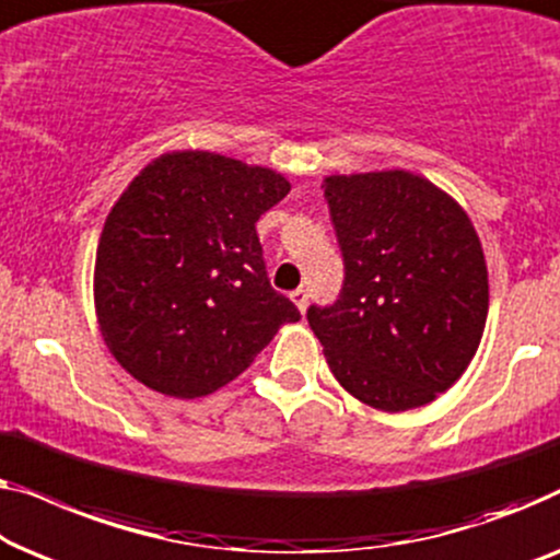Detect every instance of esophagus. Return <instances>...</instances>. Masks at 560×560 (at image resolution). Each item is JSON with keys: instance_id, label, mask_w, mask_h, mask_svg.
<instances>
[{"instance_id": "1", "label": "esophagus", "mask_w": 560, "mask_h": 560, "mask_svg": "<svg viewBox=\"0 0 560 560\" xmlns=\"http://www.w3.org/2000/svg\"><path fill=\"white\" fill-rule=\"evenodd\" d=\"M289 296H291V302L296 304V310L304 314L306 312V302H310V294H306V289H294Z\"/></svg>"}]
</instances>
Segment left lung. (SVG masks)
I'll return each instance as SVG.
<instances>
[{
    "label": "left lung",
    "instance_id": "1",
    "mask_svg": "<svg viewBox=\"0 0 560 560\" xmlns=\"http://www.w3.org/2000/svg\"><path fill=\"white\" fill-rule=\"evenodd\" d=\"M340 299L310 306L337 383L375 411L421 408L477 355L490 310L479 235L452 195L406 170L325 177Z\"/></svg>",
    "mask_w": 560,
    "mask_h": 560
}]
</instances>
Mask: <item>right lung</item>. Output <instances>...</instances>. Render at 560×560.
<instances>
[{
  "mask_svg": "<svg viewBox=\"0 0 560 560\" xmlns=\"http://www.w3.org/2000/svg\"><path fill=\"white\" fill-rule=\"evenodd\" d=\"M289 190L277 170L198 149L164 152L131 179L93 269L101 337L126 373L172 398L210 396L299 319L256 235Z\"/></svg>",
  "mask_w": 560,
  "mask_h": 560,
  "instance_id": "1",
  "label": "right lung"
}]
</instances>
